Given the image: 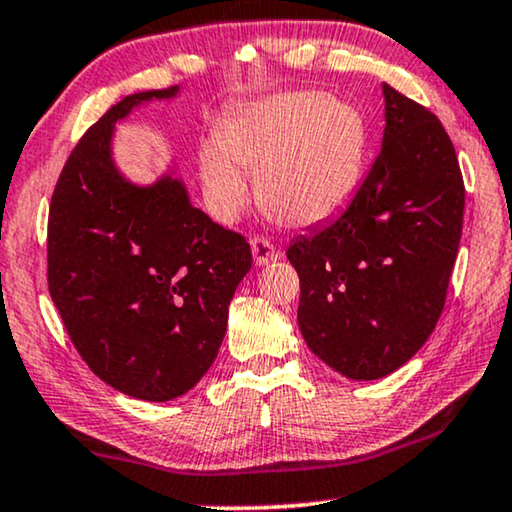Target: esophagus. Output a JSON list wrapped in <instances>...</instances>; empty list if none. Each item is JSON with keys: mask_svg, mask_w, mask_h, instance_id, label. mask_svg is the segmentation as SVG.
Here are the masks:
<instances>
[{"mask_svg": "<svg viewBox=\"0 0 512 512\" xmlns=\"http://www.w3.org/2000/svg\"><path fill=\"white\" fill-rule=\"evenodd\" d=\"M251 254H254L256 265H268L270 261H277L279 258V251L275 249V244H272L268 237H261V235L251 240Z\"/></svg>", "mask_w": 512, "mask_h": 512, "instance_id": "1", "label": "esophagus"}]
</instances>
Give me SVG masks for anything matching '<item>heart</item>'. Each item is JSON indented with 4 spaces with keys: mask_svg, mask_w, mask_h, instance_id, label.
Wrapping results in <instances>:
<instances>
[{
    "mask_svg": "<svg viewBox=\"0 0 512 512\" xmlns=\"http://www.w3.org/2000/svg\"><path fill=\"white\" fill-rule=\"evenodd\" d=\"M366 156V125L349 104L319 93H284L251 102L216 130L200 153L212 212L235 219L251 198L286 226L326 221L352 198Z\"/></svg>",
    "mask_w": 512,
    "mask_h": 512,
    "instance_id": "b5f03b06",
    "label": "heart"
}]
</instances>
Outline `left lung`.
Here are the masks:
<instances>
[{
	"label": "left lung",
	"mask_w": 512,
	"mask_h": 512,
	"mask_svg": "<svg viewBox=\"0 0 512 512\" xmlns=\"http://www.w3.org/2000/svg\"><path fill=\"white\" fill-rule=\"evenodd\" d=\"M382 90L387 125L368 177L333 221L286 249L307 347L359 382L394 373L429 340L464 223V179L443 123Z\"/></svg>",
	"instance_id": "left-lung-1"
}]
</instances>
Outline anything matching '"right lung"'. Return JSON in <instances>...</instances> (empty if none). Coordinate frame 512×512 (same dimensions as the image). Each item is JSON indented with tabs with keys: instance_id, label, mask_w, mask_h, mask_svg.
<instances>
[{
	"instance_id": "right-lung-1",
	"label": "right lung",
	"mask_w": 512,
	"mask_h": 512,
	"mask_svg": "<svg viewBox=\"0 0 512 512\" xmlns=\"http://www.w3.org/2000/svg\"><path fill=\"white\" fill-rule=\"evenodd\" d=\"M177 86L114 104L69 153L48 209V291L76 352L132 398L172 401L212 366L249 242L163 174L137 186L111 158L114 125Z\"/></svg>"
}]
</instances>
